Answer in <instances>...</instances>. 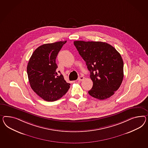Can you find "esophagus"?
<instances>
[{"instance_id": "obj_1", "label": "esophagus", "mask_w": 148, "mask_h": 148, "mask_svg": "<svg viewBox=\"0 0 148 148\" xmlns=\"http://www.w3.org/2000/svg\"><path fill=\"white\" fill-rule=\"evenodd\" d=\"M84 76H81L78 78V80L79 81H82V80H84Z\"/></svg>"}]
</instances>
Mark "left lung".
Masks as SVG:
<instances>
[{"label": "left lung", "mask_w": 148, "mask_h": 148, "mask_svg": "<svg viewBox=\"0 0 148 148\" xmlns=\"http://www.w3.org/2000/svg\"><path fill=\"white\" fill-rule=\"evenodd\" d=\"M74 45L85 61L92 81L89 94L107 99L120 88L123 79V61L112 45L100 41H75Z\"/></svg>", "instance_id": "obj_1"}]
</instances>
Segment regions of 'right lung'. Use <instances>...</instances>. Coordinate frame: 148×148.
I'll list each match as a JSON object with an SVG mask.
<instances>
[{
  "label": "right lung",
  "instance_id": "obj_1",
  "mask_svg": "<svg viewBox=\"0 0 148 148\" xmlns=\"http://www.w3.org/2000/svg\"><path fill=\"white\" fill-rule=\"evenodd\" d=\"M67 41L44 44L36 48L28 61L27 73L33 90L43 100L53 102L67 92L70 84L58 74L56 56Z\"/></svg>",
  "mask_w": 148,
  "mask_h": 148
}]
</instances>
